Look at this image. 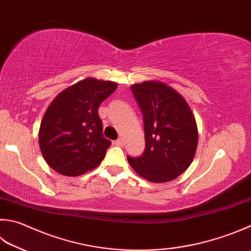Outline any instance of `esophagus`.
<instances>
[{"instance_id": "1", "label": "esophagus", "mask_w": 251, "mask_h": 251, "mask_svg": "<svg viewBox=\"0 0 251 251\" xmlns=\"http://www.w3.org/2000/svg\"><path fill=\"white\" fill-rule=\"evenodd\" d=\"M115 145H117V146H122V144H124V142H122V140H117V141H115V143H113Z\"/></svg>"}]
</instances>
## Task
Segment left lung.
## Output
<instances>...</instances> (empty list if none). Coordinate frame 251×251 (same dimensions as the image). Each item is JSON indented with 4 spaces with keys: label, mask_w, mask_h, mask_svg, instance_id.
<instances>
[{
    "label": "left lung",
    "mask_w": 251,
    "mask_h": 251,
    "mask_svg": "<svg viewBox=\"0 0 251 251\" xmlns=\"http://www.w3.org/2000/svg\"><path fill=\"white\" fill-rule=\"evenodd\" d=\"M131 91L143 115L145 149L127 162L151 182L176 179L190 166L198 146V127L184 98L168 85L148 81Z\"/></svg>",
    "instance_id": "left-lung-1"
}]
</instances>
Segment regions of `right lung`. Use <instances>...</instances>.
<instances>
[{"label":"right lung","instance_id":"1","mask_svg":"<svg viewBox=\"0 0 251 251\" xmlns=\"http://www.w3.org/2000/svg\"><path fill=\"white\" fill-rule=\"evenodd\" d=\"M117 84L88 77L64 89L50 103L39 130V146L49 166L75 177L96 168L111 145L103 138L99 105Z\"/></svg>","mask_w":251,"mask_h":251}]
</instances>
